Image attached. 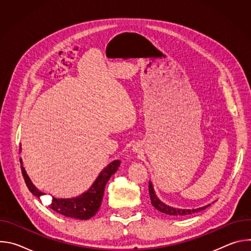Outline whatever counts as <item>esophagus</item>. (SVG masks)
<instances>
[{
  "label": "esophagus",
  "instance_id": "obj_1",
  "mask_svg": "<svg viewBox=\"0 0 251 251\" xmlns=\"http://www.w3.org/2000/svg\"><path fill=\"white\" fill-rule=\"evenodd\" d=\"M133 151H134L135 153H139V152H140V148H139L138 146H134V149H133Z\"/></svg>",
  "mask_w": 251,
  "mask_h": 251
}]
</instances>
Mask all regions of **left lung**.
<instances>
[{
	"instance_id": "8db88e82",
	"label": "left lung",
	"mask_w": 251,
	"mask_h": 251,
	"mask_svg": "<svg viewBox=\"0 0 251 251\" xmlns=\"http://www.w3.org/2000/svg\"><path fill=\"white\" fill-rule=\"evenodd\" d=\"M149 194H150V199H151V203L152 205L157 208L159 211L168 214V216H173V217H181V216H189V214H193L196 212H199L202 209H205L207 206L210 205V203L198 207V208H178V207H174L169 204H166L163 202L156 195L154 187L152 182H149Z\"/></svg>"
}]
</instances>
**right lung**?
I'll use <instances>...</instances> for the list:
<instances>
[{
	"instance_id": "obj_1",
	"label": "right lung",
	"mask_w": 251,
	"mask_h": 251,
	"mask_svg": "<svg viewBox=\"0 0 251 251\" xmlns=\"http://www.w3.org/2000/svg\"><path fill=\"white\" fill-rule=\"evenodd\" d=\"M21 151H22V148H21ZM20 161H21V168H22V173L25 178V182L29 192L33 196L40 199L42 196L46 194L41 192L31 183L29 176L25 172V169L23 166V160L20 159ZM120 164L121 162L119 160H115L111 162L109 165H107L100 172V174L98 175V176L96 177V180L91 185V187L86 192H84L83 194L77 197L70 198V199H56L52 197V201L50 207L54 211L62 214V216L71 218V219L89 220L90 218L94 217L101 205L105 186L107 182L109 181L111 176L118 170V168L120 167Z\"/></svg>"
}]
</instances>
